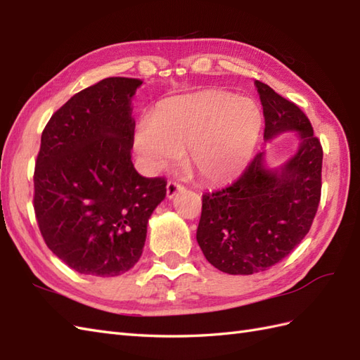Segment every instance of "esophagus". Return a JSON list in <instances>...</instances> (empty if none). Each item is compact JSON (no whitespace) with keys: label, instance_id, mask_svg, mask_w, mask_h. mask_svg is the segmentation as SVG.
<instances>
[{"label":"esophagus","instance_id":"1","mask_svg":"<svg viewBox=\"0 0 360 360\" xmlns=\"http://www.w3.org/2000/svg\"><path fill=\"white\" fill-rule=\"evenodd\" d=\"M181 190H184V186L182 184H179V182H176V181H168V184H167V196L170 198H174V195L178 193V192H181Z\"/></svg>","mask_w":360,"mask_h":360}]
</instances>
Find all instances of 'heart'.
<instances>
[{
	"label": "heart",
	"instance_id": "1",
	"mask_svg": "<svg viewBox=\"0 0 360 360\" xmlns=\"http://www.w3.org/2000/svg\"><path fill=\"white\" fill-rule=\"evenodd\" d=\"M263 114L249 97L209 89L159 103L151 119L139 122L134 145L150 170L188 151L202 178L224 182L238 176L254 156Z\"/></svg>",
	"mask_w": 360,
	"mask_h": 360
}]
</instances>
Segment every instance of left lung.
<instances>
[{
    "label": "left lung",
    "mask_w": 360,
    "mask_h": 360,
    "mask_svg": "<svg viewBox=\"0 0 360 360\" xmlns=\"http://www.w3.org/2000/svg\"><path fill=\"white\" fill-rule=\"evenodd\" d=\"M255 86L264 139L295 131L300 145L274 170L258 153L233 184L202 195L198 244L210 264L232 275L266 271L289 255L309 232L322 192L323 150L309 119L266 83Z\"/></svg>",
    "instance_id": "left-lung-1"
}]
</instances>
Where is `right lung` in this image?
I'll use <instances>...</instances> for the list:
<instances>
[{
    "label": "right lung",
    "mask_w": 360,
    "mask_h": 360,
    "mask_svg": "<svg viewBox=\"0 0 360 360\" xmlns=\"http://www.w3.org/2000/svg\"><path fill=\"white\" fill-rule=\"evenodd\" d=\"M139 79L108 77L72 96L41 134L34 210L43 240L71 269L116 277L139 262L164 178L131 162Z\"/></svg>",
    "instance_id": "right-lung-1"
}]
</instances>
